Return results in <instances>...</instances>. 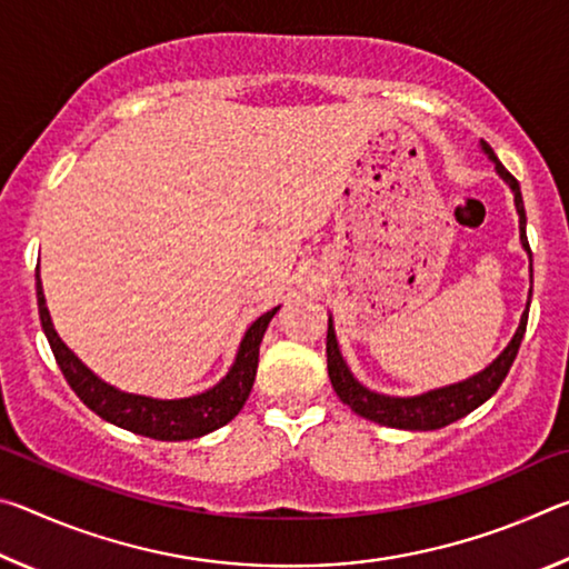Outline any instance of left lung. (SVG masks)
<instances>
[{"mask_svg":"<svg viewBox=\"0 0 569 569\" xmlns=\"http://www.w3.org/2000/svg\"><path fill=\"white\" fill-rule=\"evenodd\" d=\"M479 146H481V152H485V156L495 162L497 176L507 182L509 190H512V196H515V208L519 216V243H522V248L529 256V281H532V250H529V243H527V216H525L522 192H519V182L515 180V176H509L507 168L499 162L495 150L489 148L485 140H481ZM529 303H532V288H529L527 308H525L522 319H519L512 341L507 343V349L499 353L492 363L485 366L479 373H475V377H469L465 381L423 391V393H417V397H389V393L366 389L363 383L351 373L349 363L343 361L339 341H336L333 319L329 316V333H326V361H329V379L333 383V391L339 393V399L351 411H356L363 419L381 423V427L409 429V431H431V429L447 427V423L467 417L469 411L481 407L487 399H492V393L502 387L505 377L509 373V369H512V363L517 359L519 343H522V339H525Z\"/></svg>","mask_w":569,"mask_h":569,"instance_id":"8db88e82","label":"left lung"}]
</instances>
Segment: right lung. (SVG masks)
Here are the masks:
<instances>
[{"instance_id": "obj_1", "label": "right lung", "mask_w": 569, "mask_h": 569, "mask_svg": "<svg viewBox=\"0 0 569 569\" xmlns=\"http://www.w3.org/2000/svg\"><path fill=\"white\" fill-rule=\"evenodd\" d=\"M37 306H40V321L47 341L52 346V353L60 366L67 383L82 399L84 407H90L98 417L114 423V427L128 429L132 435H142L158 441H186L210 435L228 423L236 413L243 409L250 389L256 381L258 369V349H261L263 333L268 323L281 306L271 308L263 316L248 326V331L240 339L236 361L228 373L216 387L200 393H192L186 399H156L146 393L120 391L112 383L102 381L98 373L90 371L74 351L67 346L54 331V323L47 311L40 268H37Z\"/></svg>"}]
</instances>
